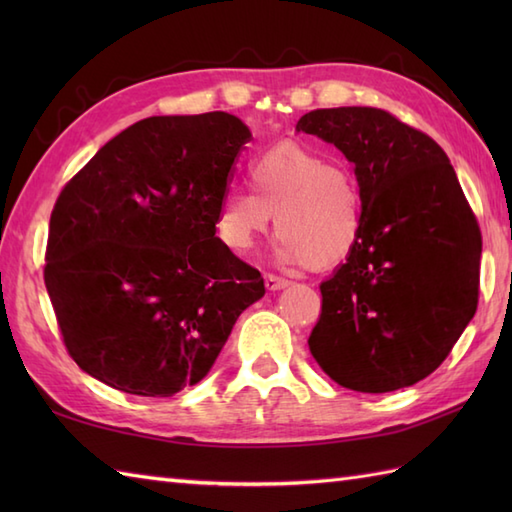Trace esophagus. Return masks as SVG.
<instances>
[{
    "mask_svg": "<svg viewBox=\"0 0 512 512\" xmlns=\"http://www.w3.org/2000/svg\"><path fill=\"white\" fill-rule=\"evenodd\" d=\"M264 281H266V288L270 290V292H275V290H284L290 281L288 279H284V277H277V275H266L264 277Z\"/></svg>",
    "mask_w": 512,
    "mask_h": 512,
    "instance_id": "esophagus-1",
    "label": "esophagus"
}]
</instances>
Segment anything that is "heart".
I'll return each mask as SVG.
<instances>
[{"instance_id": "1", "label": "heart", "mask_w": 512, "mask_h": 512, "mask_svg": "<svg viewBox=\"0 0 512 512\" xmlns=\"http://www.w3.org/2000/svg\"><path fill=\"white\" fill-rule=\"evenodd\" d=\"M253 193L239 187L222 198L217 231L246 253L275 215V255L281 264L325 270L352 253L363 231V191L354 169L299 143H281L248 167Z\"/></svg>"}]
</instances>
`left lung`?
<instances>
[{"mask_svg":"<svg viewBox=\"0 0 512 512\" xmlns=\"http://www.w3.org/2000/svg\"><path fill=\"white\" fill-rule=\"evenodd\" d=\"M297 132L343 151L363 231L321 284L314 361L341 387L385 394L442 365L477 310L482 233L436 140L376 107H332Z\"/></svg>","mask_w":512,"mask_h":512,"instance_id":"1","label":"left lung"}]
</instances>
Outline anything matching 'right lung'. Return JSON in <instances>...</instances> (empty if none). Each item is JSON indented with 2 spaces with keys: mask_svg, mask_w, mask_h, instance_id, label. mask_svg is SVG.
<instances>
[{
  "mask_svg": "<svg viewBox=\"0 0 512 512\" xmlns=\"http://www.w3.org/2000/svg\"><path fill=\"white\" fill-rule=\"evenodd\" d=\"M248 140L226 112L151 116L65 184L43 279L85 374L125 394H178L209 374L239 314L264 297L259 270L215 237Z\"/></svg>",
  "mask_w": 512,
  "mask_h": 512,
  "instance_id": "add662e5",
  "label": "right lung"
}]
</instances>
